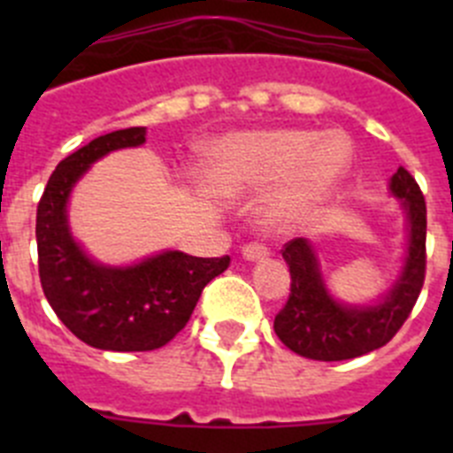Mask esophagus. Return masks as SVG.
Here are the masks:
<instances>
[{"label": "esophagus", "mask_w": 453, "mask_h": 453, "mask_svg": "<svg viewBox=\"0 0 453 453\" xmlns=\"http://www.w3.org/2000/svg\"><path fill=\"white\" fill-rule=\"evenodd\" d=\"M267 254H270L267 247L258 245V242H250V245L242 247V256H245L247 261H261V258H265Z\"/></svg>", "instance_id": "esophagus-1"}]
</instances>
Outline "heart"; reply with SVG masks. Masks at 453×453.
I'll return each mask as SVG.
<instances>
[{
    "instance_id": "heart-1",
    "label": "heart",
    "mask_w": 453,
    "mask_h": 453,
    "mask_svg": "<svg viewBox=\"0 0 453 453\" xmlns=\"http://www.w3.org/2000/svg\"><path fill=\"white\" fill-rule=\"evenodd\" d=\"M349 165L351 145L342 134L247 131L208 147L203 181L224 197L270 190L261 208L263 222L272 231H290L313 215Z\"/></svg>"
}]
</instances>
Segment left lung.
Masks as SVG:
<instances>
[{"mask_svg": "<svg viewBox=\"0 0 453 453\" xmlns=\"http://www.w3.org/2000/svg\"><path fill=\"white\" fill-rule=\"evenodd\" d=\"M390 192L406 213L408 245L402 274L376 303L351 306L334 299L306 238L283 247L292 283L286 306L274 318V331L290 351L313 361H347L379 349L402 329L424 286L426 203L418 181L403 167L392 174Z\"/></svg>", "mask_w": 453, "mask_h": 453, "instance_id": "1", "label": "left lung"}]
</instances>
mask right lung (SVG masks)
<instances>
[{"mask_svg":"<svg viewBox=\"0 0 453 453\" xmlns=\"http://www.w3.org/2000/svg\"><path fill=\"white\" fill-rule=\"evenodd\" d=\"M145 127L99 135L56 165L35 215L42 292L63 324L95 349L151 351L167 345L190 319L208 281L229 256L197 258L161 251L134 265H104L83 251L67 224L72 188L106 154L145 142Z\"/></svg>","mask_w":453,"mask_h":453,"instance_id":"add662e5","label":"right lung"}]
</instances>
